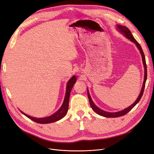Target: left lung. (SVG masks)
<instances>
[{"mask_svg":"<svg viewBox=\"0 0 154 154\" xmlns=\"http://www.w3.org/2000/svg\"><path fill=\"white\" fill-rule=\"evenodd\" d=\"M117 28L121 32H122V33H123L124 35V36H125L128 39L130 40V41L132 42H134L135 44H136V46L137 47V48L139 49V51H140L141 57H142V60H143V66H144V82H143V87H142L140 94H139V95L137 97V99L136 101H135L134 103L132 105H130V106H128V108H126L125 109H124L122 111L117 112H108L104 111L103 110L100 109V108H98V107H97L94 103H93V101L91 99V97L90 96L89 92H88V91L87 89L88 98V100H89V103H90V105L91 106V108L97 114H99L101 116H103V117H106V118H118V117H120V116H122L125 115L126 114H127L130 110H132V109H133V107L136 106V105L138 103L139 101H140V100L141 98V97L143 94L144 87H145V83H146V79H147V69H146V60H145V57H144V53H143V49L141 47L140 44H139L136 41V40L134 38V36L132 35L131 32H130V31L127 28V27L121 26V25H117Z\"/></svg>","mask_w":154,"mask_h":154,"instance_id":"obj_1","label":"left lung"}]
</instances>
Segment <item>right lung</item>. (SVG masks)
<instances>
[{"label": "right lung", "instance_id": "add662e5", "mask_svg": "<svg viewBox=\"0 0 154 154\" xmlns=\"http://www.w3.org/2000/svg\"><path fill=\"white\" fill-rule=\"evenodd\" d=\"M76 77L75 76H73L69 80V82H67V84L66 94V96H65L63 103L62 106L60 108V109L57 112H55L53 115L48 116V117H45V118H36L31 117V116H30L27 115L22 111H20V112L23 114L25 115L26 117L29 118L32 121H33V122H35L36 123H40V124H46V123H53L55 122H57V121H58L60 119H61L67 113L68 108H69V101L70 93H71L72 88L73 87L74 83H76Z\"/></svg>", "mask_w": 154, "mask_h": 154}]
</instances>
